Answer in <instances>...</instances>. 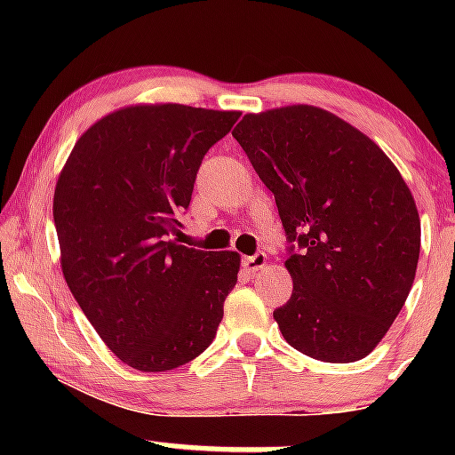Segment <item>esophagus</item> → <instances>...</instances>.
I'll use <instances>...</instances> for the list:
<instances>
[{
  "instance_id": "1",
  "label": "esophagus",
  "mask_w": 455,
  "mask_h": 455,
  "mask_svg": "<svg viewBox=\"0 0 455 455\" xmlns=\"http://www.w3.org/2000/svg\"><path fill=\"white\" fill-rule=\"evenodd\" d=\"M265 265H267V254H265V252H257L254 257H245L243 259V269L248 271V274H254V271L263 269Z\"/></svg>"
}]
</instances>
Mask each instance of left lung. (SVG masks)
<instances>
[{"instance_id": "obj_1", "label": "left lung", "mask_w": 455, "mask_h": 455, "mask_svg": "<svg viewBox=\"0 0 455 455\" xmlns=\"http://www.w3.org/2000/svg\"><path fill=\"white\" fill-rule=\"evenodd\" d=\"M233 137L297 242L284 260L293 295L274 312L282 336L321 362L363 359L415 280L421 222L409 186L362 130L310 104L243 115Z\"/></svg>"}]
</instances>
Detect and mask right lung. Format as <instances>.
<instances>
[{
  "instance_id": "obj_1",
  "label": "right lung",
  "mask_w": 455,
  "mask_h": 455,
  "mask_svg": "<svg viewBox=\"0 0 455 455\" xmlns=\"http://www.w3.org/2000/svg\"><path fill=\"white\" fill-rule=\"evenodd\" d=\"M237 111L132 104L98 119L57 177L61 271L98 336L140 372L198 357L216 338L242 257L169 239L203 156Z\"/></svg>"
}]
</instances>
